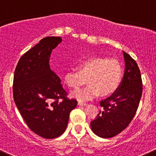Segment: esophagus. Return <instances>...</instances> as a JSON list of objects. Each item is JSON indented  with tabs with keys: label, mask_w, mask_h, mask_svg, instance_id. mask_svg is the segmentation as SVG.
Returning <instances> with one entry per match:
<instances>
[{
	"label": "esophagus",
	"mask_w": 156,
	"mask_h": 156,
	"mask_svg": "<svg viewBox=\"0 0 156 156\" xmlns=\"http://www.w3.org/2000/svg\"><path fill=\"white\" fill-rule=\"evenodd\" d=\"M78 105H79V106H85V105H87V104H86V103L81 102V101H78Z\"/></svg>",
	"instance_id": "esophagus-1"
}]
</instances>
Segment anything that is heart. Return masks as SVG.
I'll return each instance as SVG.
<instances>
[{
	"mask_svg": "<svg viewBox=\"0 0 156 156\" xmlns=\"http://www.w3.org/2000/svg\"><path fill=\"white\" fill-rule=\"evenodd\" d=\"M78 70H69L64 81L70 88H78L87 81L86 87L72 93V96L79 101H88L101 94L107 96L114 93L120 86L123 70L120 62L113 58L90 57L81 60L78 64Z\"/></svg>",
	"mask_w": 156,
	"mask_h": 156,
	"instance_id": "obj_1",
	"label": "heart"
}]
</instances>
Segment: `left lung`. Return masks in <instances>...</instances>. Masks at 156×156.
Wrapping results in <instances>:
<instances>
[{
    "mask_svg": "<svg viewBox=\"0 0 156 156\" xmlns=\"http://www.w3.org/2000/svg\"><path fill=\"white\" fill-rule=\"evenodd\" d=\"M125 70L118 89L100 102L103 110L90 122L94 133L111 138L126 129L133 119L143 92L141 74L136 62L123 51Z\"/></svg>",
    "mask_w": 156,
    "mask_h": 156,
    "instance_id": "8db88e82",
    "label": "left lung"
}]
</instances>
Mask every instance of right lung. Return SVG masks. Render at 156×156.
Here are the masks:
<instances>
[{"label":"right lung","instance_id":"1","mask_svg":"<svg viewBox=\"0 0 156 156\" xmlns=\"http://www.w3.org/2000/svg\"><path fill=\"white\" fill-rule=\"evenodd\" d=\"M61 37L48 36L22 55L13 76V99L26 123L45 139H55L66 130L75 99L66 98L61 80L52 72L49 58Z\"/></svg>","mask_w":156,"mask_h":156}]
</instances>
